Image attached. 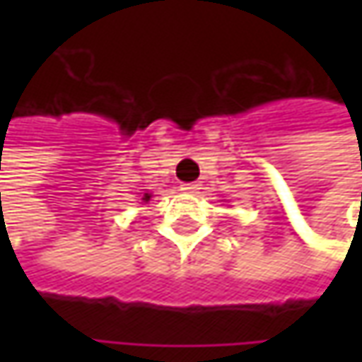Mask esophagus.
<instances>
[{
	"mask_svg": "<svg viewBox=\"0 0 362 362\" xmlns=\"http://www.w3.org/2000/svg\"><path fill=\"white\" fill-rule=\"evenodd\" d=\"M199 183H183L181 185V191L183 193H191V195H195V193H199Z\"/></svg>",
	"mask_w": 362,
	"mask_h": 362,
	"instance_id": "esophagus-1",
	"label": "esophagus"
}]
</instances>
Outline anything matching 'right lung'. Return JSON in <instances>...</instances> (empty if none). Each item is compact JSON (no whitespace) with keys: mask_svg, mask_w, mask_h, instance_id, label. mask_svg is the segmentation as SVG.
Returning a JSON list of instances; mask_svg holds the SVG:
<instances>
[{"mask_svg":"<svg viewBox=\"0 0 362 362\" xmlns=\"http://www.w3.org/2000/svg\"><path fill=\"white\" fill-rule=\"evenodd\" d=\"M151 197H153V195H151V193H145V195H143V202H151Z\"/></svg>","mask_w":362,"mask_h":362,"instance_id":"obj_1","label":"right lung"}]
</instances>
